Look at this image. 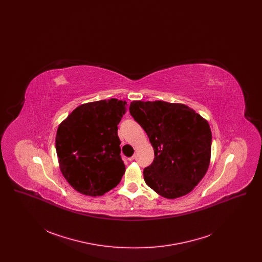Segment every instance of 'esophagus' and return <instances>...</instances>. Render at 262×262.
Instances as JSON below:
<instances>
[{"instance_id": "esophagus-1", "label": "esophagus", "mask_w": 262, "mask_h": 262, "mask_svg": "<svg viewBox=\"0 0 262 262\" xmlns=\"http://www.w3.org/2000/svg\"><path fill=\"white\" fill-rule=\"evenodd\" d=\"M135 159H136V155H134V156H132V157H129V158H128V160H129V161H133V160H135Z\"/></svg>"}]
</instances>
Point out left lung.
<instances>
[{"label": "left lung", "instance_id": "8db88e82", "mask_svg": "<svg viewBox=\"0 0 262 262\" xmlns=\"http://www.w3.org/2000/svg\"><path fill=\"white\" fill-rule=\"evenodd\" d=\"M129 113L149 137L154 160L143 170L146 185L165 199L190 192L206 174L211 155L209 124L184 104L133 101Z\"/></svg>", "mask_w": 262, "mask_h": 262}]
</instances>
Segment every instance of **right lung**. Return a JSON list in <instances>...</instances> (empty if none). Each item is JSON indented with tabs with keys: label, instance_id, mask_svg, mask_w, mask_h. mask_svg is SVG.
Instances as JSON below:
<instances>
[{
	"label": "right lung",
	"instance_id": "obj_1",
	"mask_svg": "<svg viewBox=\"0 0 262 262\" xmlns=\"http://www.w3.org/2000/svg\"><path fill=\"white\" fill-rule=\"evenodd\" d=\"M122 100H100L75 108L59 125L56 150L62 176L76 191L100 196L125 174L118 125L126 110Z\"/></svg>",
	"mask_w": 262,
	"mask_h": 262
}]
</instances>
